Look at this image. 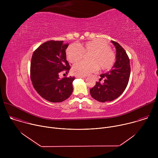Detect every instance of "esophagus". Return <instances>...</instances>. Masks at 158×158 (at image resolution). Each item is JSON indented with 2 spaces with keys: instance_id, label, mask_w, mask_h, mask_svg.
Listing matches in <instances>:
<instances>
[{
  "instance_id": "obj_1",
  "label": "esophagus",
  "mask_w": 158,
  "mask_h": 158,
  "mask_svg": "<svg viewBox=\"0 0 158 158\" xmlns=\"http://www.w3.org/2000/svg\"><path fill=\"white\" fill-rule=\"evenodd\" d=\"M75 77H76V78H77V77H78V78H79H79H85V76H80V75H76V76H75Z\"/></svg>"
}]
</instances>
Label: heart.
<instances>
[{"label": "heart", "instance_id": "b5f03b06", "mask_svg": "<svg viewBox=\"0 0 158 158\" xmlns=\"http://www.w3.org/2000/svg\"><path fill=\"white\" fill-rule=\"evenodd\" d=\"M89 54V62L80 61L73 67L74 74L87 76L100 70L109 71L115 64L116 56L110 49V46L104 40L96 39L81 43L78 46L71 44L67 47L65 55L69 62L75 63L82 59L84 54Z\"/></svg>", "mask_w": 158, "mask_h": 158}]
</instances>
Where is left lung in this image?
I'll list each match as a JSON object with an SVG mask.
<instances>
[{"mask_svg": "<svg viewBox=\"0 0 158 158\" xmlns=\"http://www.w3.org/2000/svg\"><path fill=\"white\" fill-rule=\"evenodd\" d=\"M116 48V61L107 73L100 75L99 81L90 89V94L96 100L105 102L111 101L121 95L126 88L130 77L129 58L123 47L117 42L111 40ZM104 79L103 83L100 81Z\"/></svg>", "mask_w": 158, "mask_h": 158, "instance_id": "obj_1", "label": "left lung"}]
</instances>
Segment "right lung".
Returning a JSON list of instances; mask_svg holds the SVG:
<instances>
[{
  "mask_svg": "<svg viewBox=\"0 0 158 158\" xmlns=\"http://www.w3.org/2000/svg\"><path fill=\"white\" fill-rule=\"evenodd\" d=\"M68 46L61 40H49L39 46L32 56L30 76L32 85L42 98L52 102L65 101L73 91L74 77H59L60 72L67 73L71 68L65 55Z\"/></svg>",
  "mask_w": 158,
  "mask_h": 158,
  "instance_id": "add662e5",
  "label": "right lung"
}]
</instances>
